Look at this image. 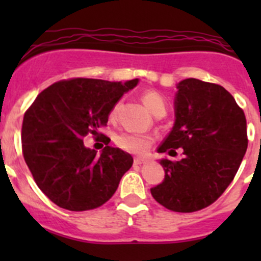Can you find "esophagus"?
<instances>
[{"label": "esophagus", "instance_id": "esophagus-1", "mask_svg": "<svg viewBox=\"0 0 261 261\" xmlns=\"http://www.w3.org/2000/svg\"><path fill=\"white\" fill-rule=\"evenodd\" d=\"M143 163H144V160L140 159V158H135V159H134V164L135 165H141Z\"/></svg>", "mask_w": 261, "mask_h": 261}]
</instances>
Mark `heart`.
I'll use <instances>...</instances> for the list:
<instances>
[{"mask_svg":"<svg viewBox=\"0 0 261 261\" xmlns=\"http://www.w3.org/2000/svg\"><path fill=\"white\" fill-rule=\"evenodd\" d=\"M143 102L145 107L152 115H159L162 112L165 114V101L160 93L155 91H146L143 94ZM116 109L111 111V116H115ZM152 138L149 135L136 133H122L118 134L115 138V143L118 147L133 154L143 155L147 152L152 145Z\"/></svg>","mask_w":261,"mask_h":261,"instance_id":"obj_1","label":"heart"}]
</instances>
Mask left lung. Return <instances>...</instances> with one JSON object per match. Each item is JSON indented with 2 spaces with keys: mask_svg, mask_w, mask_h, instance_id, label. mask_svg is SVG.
I'll return each mask as SVG.
<instances>
[{
  "mask_svg": "<svg viewBox=\"0 0 261 261\" xmlns=\"http://www.w3.org/2000/svg\"><path fill=\"white\" fill-rule=\"evenodd\" d=\"M175 122L158 152L179 162L160 160L165 178L150 189L155 201L174 212L206 208L235 178L247 149L243 109L222 86L188 78L178 83Z\"/></svg>",
  "mask_w": 261,
  "mask_h": 261,
  "instance_id": "8db88e82",
  "label": "left lung"
}]
</instances>
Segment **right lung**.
<instances>
[{
	"label": "right lung",
	"instance_id": "obj_1",
	"mask_svg": "<svg viewBox=\"0 0 261 261\" xmlns=\"http://www.w3.org/2000/svg\"><path fill=\"white\" fill-rule=\"evenodd\" d=\"M139 80L109 82L92 78L59 81L44 89L23 115L22 154L34 180L57 206L88 211L106 203L122 175L133 167L128 152L109 146L98 133L125 92ZM88 133L107 144L101 154L84 146Z\"/></svg>",
	"mask_w": 261,
	"mask_h": 261
}]
</instances>
